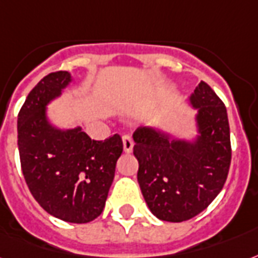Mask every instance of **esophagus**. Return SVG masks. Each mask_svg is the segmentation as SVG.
<instances>
[{"instance_id": "esophagus-1", "label": "esophagus", "mask_w": 258, "mask_h": 258, "mask_svg": "<svg viewBox=\"0 0 258 258\" xmlns=\"http://www.w3.org/2000/svg\"><path fill=\"white\" fill-rule=\"evenodd\" d=\"M121 141H123V149H124L125 153H131L134 149L133 138L130 137V135H124V137L121 138Z\"/></svg>"}]
</instances>
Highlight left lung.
Returning <instances> with one entry per match:
<instances>
[{"instance_id":"1","label":"left lung","mask_w":258,"mask_h":258,"mask_svg":"<svg viewBox=\"0 0 258 258\" xmlns=\"http://www.w3.org/2000/svg\"><path fill=\"white\" fill-rule=\"evenodd\" d=\"M188 104L196 111L192 137L149 125L133 135L143 198L153 215L165 222L188 221L204 211L225 185L231 161L229 119L221 98L200 81Z\"/></svg>"}]
</instances>
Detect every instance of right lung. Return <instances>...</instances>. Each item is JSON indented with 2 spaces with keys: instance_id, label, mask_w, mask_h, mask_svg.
<instances>
[{
  "instance_id": "1",
  "label": "right lung",
  "mask_w": 258,
  "mask_h": 258,
  "mask_svg": "<svg viewBox=\"0 0 258 258\" xmlns=\"http://www.w3.org/2000/svg\"><path fill=\"white\" fill-rule=\"evenodd\" d=\"M72 82V73H51L29 92L17 117V145L37 203L60 221L88 223L105 207L123 142L117 134L92 141L81 125L62 128L51 121L48 105Z\"/></svg>"
}]
</instances>
